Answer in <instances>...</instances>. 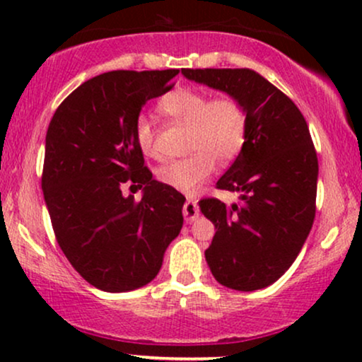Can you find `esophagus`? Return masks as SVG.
<instances>
[{"label": "esophagus", "mask_w": 362, "mask_h": 362, "mask_svg": "<svg viewBox=\"0 0 362 362\" xmlns=\"http://www.w3.org/2000/svg\"><path fill=\"white\" fill-rule=\"evenodd\" d=\"M184 218L187 223H192L199 218V207L192 199H187V202L184 204Z\"/></svg>", "instance_id": "obj_1"}]
</instances>
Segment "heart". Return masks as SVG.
Wrapping results in <instances>:
<instances>
[{
	"instance_id": "obj_1",
	"label": "heart",
	"mask_w": 362,
	"mask_h": 362,
	"mask_svg": "<svg viewBox=\"0 0 362 362\" xmlns=\"http://www.w3.org/2000/svg\"><path fill=\"white\" fill-rule=\"evenodd\" d=\"M158 110L189 126V151L192 155L172 160L156 170V178L172 189L190 192L214 172L216 160L230 163L240 155L248 134L243 103L230 95L209 98L201 90L180 86L168 91ZM134 139L144 156H155V132L148 117L136 119Z\"/></svg>"
}]
</instances>
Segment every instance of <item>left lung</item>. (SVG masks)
I'll use <instances>...</instances> for the list:
<instances>
[{
    "mask_svg": "<svg viewBox=\"0 0 362 362\" xmlns=\"http://www.w3.org/2000/svg\"><path fill=\"white\" fill-rule=\"evenodd\" d=\"M187 80L243 103L245 146L216 187L238 202L202 199L216 235L206 262L219 284L255 291L276 282L296 260L315 219L318 158L308 124L289 97L252 69H182Z\"/></svg>",
    "mask_w": 362,
    "mask_h": 362,
    "instance_id": "1",
    "label": "left lung"
}]
</instances>
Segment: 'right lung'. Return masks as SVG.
Instances as JSON below:
<instances>
[{
    "label": "right lung",
    "instance_id": "obj_1",
    "mask_svg": "<svg viewBox=\"0 0 362 362\" xmlns=\"http://www.w3.org/2000/svg\"><path fill=\"white\" fill-rule=\"evenodd\" d=\"M177 74H98L68 95L49 124L42 190L54 235L83 279L107 293L155 279L184 224L185 197L153 178L134 139L144 103L172 90ZM124 183L144 187L139 203L122 194Z\"/></svg>",
    "mask_w": 362,
    "mask_h": 362
}]
</instances>
